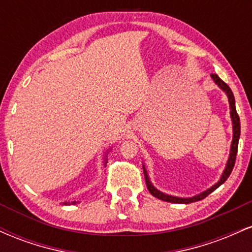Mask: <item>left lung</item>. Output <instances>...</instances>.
<instances>
[{"mask_svg":"<svg viewBox=\"0 0 252 252\" xmlns=\"http://www.w3.org/2000/svg\"><path fill=\"white\" fill-rule=\"evenodd\" d=\"M212 79L215 80V83L219 88L224 90L226 92L227 97H228V103H230V109H231V118H232V124H233V138H232V144H231V150H230V158H228L227 164H226V168H225L224 173H222L220 180H219L215 186H212L211 189H209L205 192H202L201 194L193 196V198H178V196H172L168 194H164V193L160 192L155 189L154 186L152 185V182L149 181L148 174H147V170L143 167V173H144V179H146V184L147 187H148L149 192L152 193L155 198L161 199L163 201H168V202H175V204H190V202H194V201H199L202 200L204 198H206L207 195L211 194L213 190L218 189L221 184H224L225 181L227 180V178L230 176L231 172H232L233 167H235V162H236V156H237V152H238V141H239V136H241V121H239V116L237 114V110H236V103H235V97H233L232 91L231 89L228 88V85L226 83H224L222 80L217 76L216 73L211 74Z\"/></svg>","mask_w":252,"mask_h":252,"instance_id":"obj_1","label":"left lung"}]
</instances>
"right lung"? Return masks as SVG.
I'll list each match as a JSON object with an SVG mask.
<instances>
[{"instance_id":"add662e5","label":"right lung","mask_w":252,"mask_h":252,"mask_svg":"<svg viewBox=\"0 0 252 252\" xmlns=\"http://www.w3.org/2000/svg\"><path fill=\"white\" fill-rule=\"evenodd\" d=\"M73 205V204H76V201H73V202H63V205Z\"/></svg>"}]
</instances>
